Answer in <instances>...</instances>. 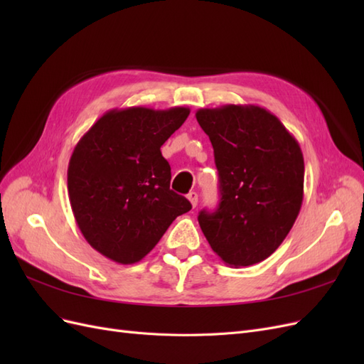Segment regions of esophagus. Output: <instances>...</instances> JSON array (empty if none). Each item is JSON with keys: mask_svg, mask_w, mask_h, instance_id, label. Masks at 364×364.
Here are the masks:
<instances>
[{"mask_svg": "<svg viewBox=\"0 0 364 364\" xmlns=\"http://www.w3.org/2000/svg\"><path fill=\"white\" fill-rule=\"evenodd\" d=\"M188 200L191 202V205L196 208V205H197V200H199V196H197V193L196 191H191V193H188Z\"/></svg>", "mask_w": 364, "mask_h": 364, "instance_id": "34e87169", "label": "esophagus"}]
</instances>
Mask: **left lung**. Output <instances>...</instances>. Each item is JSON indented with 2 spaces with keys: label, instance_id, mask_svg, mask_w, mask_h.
Returning <instances> with one entry per match:
<instances>
[{
  "label": "left lung",
  "instance_id": "left-lung-1",
  "mask_svg": "<svg viewBox=\"0 0 364 364\" xmlns=\"http://www.w3.org/2000/svg\"><path fill=\"white\" fill-rule=\"evenodd\" d=\"M196 118L213 144L222 196L214 213L203 209L197 217L202 232L229 266L261 262L281 246L301 211L299 142L255 105L199 109Z\"/></svg>",
  "mask_w": 364,
  "mask_h": 364
}]
</instances>
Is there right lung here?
I'll list each match as a JSON object with an SVG mask.
<instances>
[{"label":"right lung","mask_w":364,"mask_h":364,"mask_svg":"<svg viewBox=\"0 0 364 364\" xmlns=\"http://www.w3.org/2000/svg\"><path fill=\"white\" fill-rule=\"evenodd\" d=\"M190 109H111L77 142L68 164V196L85 240L103 257L135 264L158 245L191 203L170 190L161 147Z\"/></svg>","instance_id":"add662e5"}]
</instances>
